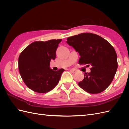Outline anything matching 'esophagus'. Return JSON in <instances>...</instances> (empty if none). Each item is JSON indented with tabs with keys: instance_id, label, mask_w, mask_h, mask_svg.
<instances>
[{
	"instance_id": "1",
	"label": "esophagus",
	"mask_w": 129,
	"mask_h": 129,
	"mask_svg": "<svg viewBox=\"0 0 129 129\" xmlns=\"http://www.w3.org/2000/svg\"><path fill=\"white\" fill-rule=\"evenodd\" d=\"M70 72H71L72 73H75V71L74 69H71L70 70Z\"/></svg>"
}]
</instances>
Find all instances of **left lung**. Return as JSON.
<instances>
[{"label":"left lung","mask_w":129,"mask_h":129,"mask_svg":"<svg viewBox=\"0 0 129 129\" xmlns=\"http://www.w3.org/2000/svg\"><path fill=\"white\" fill-rule=\"evenodd\" d=\"M67 43L80 55L79 63L88 67L84 78L78 83L90 93H99L111 84L118 67L117 56L114 48L108 41L95 34L83 33L67 39Z\"/></svg>","instance_id":"8db88e82"}]
</instances>
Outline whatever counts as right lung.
<instances>
[{"instance_id": "right-lung-1", "label": "right lung", "mask_w": 129, "mask_h": 129, "mask_svg": "<svg viewBox=\"0 0 129 129\" xmlns=\"http://www.w3.org/2000/svg\"><path fill=\"white\" fill-rule=\"evenodd\" d=\"M62 39L35 41L25 48L18 59L19 73L27 87L39 93L52 90L59 82L64 69L54 71L50 62L55 60Z\"/></svg>"}]
</instances>
